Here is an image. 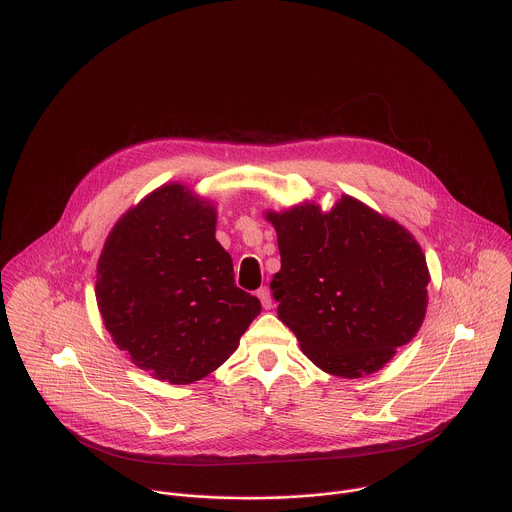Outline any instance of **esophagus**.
<instances>
[{"mask_svg": "<svg viewBox=\"0 0 512 512\" xmlns=\"http://www.w3.org/2000/svg\"><path fill=\"white\" fill-rule=\"evenodd\" d=\"M258 298H260V302H262V306L266 308V310H270L272 308V298H270V290L266 288V286H262L258 292Z\"/></svg>", "mask_w": 512, "mask_h": 512, "instance_id": "obj_1", "label": "esophagus"}]
</instances>
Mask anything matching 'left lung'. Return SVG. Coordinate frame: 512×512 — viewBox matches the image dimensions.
Returning <instances> with one entry per match:
<instances>
[{"label": "left lung", "mask_w": 512, "mask_h": 512, "mask_svg": "<svg viewBox=\"0 0 512 512\" xmlns=\"http://www.w3.org/2000/svg\"><path fill=\"white\" fill-rule=\"evenodd\" d=\"M278 234L270 282L278 318L324 372L358 378L408 344L426 314L430 282L416 240L350 196L266 214Z\"/></svg>", "instance_id": "1"}]
</instances>
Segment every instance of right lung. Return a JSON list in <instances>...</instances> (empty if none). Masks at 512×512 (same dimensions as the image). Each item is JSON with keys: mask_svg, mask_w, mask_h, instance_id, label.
I'll return each mask as SVG.
<instances>
[{"mask_svg": "<svg viewBox=\"0 0 512 512\" xmlns=\"http://www.w3.org/2000/svg\"><path fill=\"white\" fill-rule=\"evenodd\" d=\"M108 332L158 380L190 384L238 348L260 314L236 286L208 202L170 184L130 210L102 250L96 282Z\"/></svg>", "mask_w": 512, "mask_h": 512, "instance_id": "right-lung-1", "label": "right lung"}]
</instances>
